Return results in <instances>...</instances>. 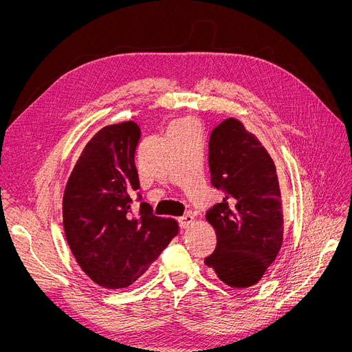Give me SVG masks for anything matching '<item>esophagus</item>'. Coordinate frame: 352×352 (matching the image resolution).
Returning a JSON list of instances; mask_svg holds the SVG:
<instances>
[{
  "label": "esophagus",
  "instance_id": "1",
  "mask_svg": "<svg viewBox=\"0 0 352 352\" xmlns=\"http://www.w3.org/2000/svg\"><path fill=\"white\" fill-rule=\"evenodd\" d=\"M178 221H179L181 228H190L195 223V219H194V217L191 214H187V215L181 217Z\"/></svg>",
  "mask_w": 352,
  "mask_h": 352
}]
</instances>
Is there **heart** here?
Returning a JSON list of instances; mask_svg holds the SVG:
<instances>
[{"instance_id": "obj_1", "label": "heart", "mask_w": 352, "mask_h": 352, "mask_svg": "<svg viewBox=\"0 0 352 352\" xmlns=\"http://www.w3.org/2000/svg\"><path fill=\"white\" fill-rule=\"evenodd\" d=\"M174 126H192V124L187 120H182V121H178L174 124Z\"/></svg>"}]
</instances>
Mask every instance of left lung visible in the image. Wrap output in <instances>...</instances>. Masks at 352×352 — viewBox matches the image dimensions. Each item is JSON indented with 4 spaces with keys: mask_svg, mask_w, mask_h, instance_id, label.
<instances>
[{
    "mask_svg": "<svg viewBox=\"0 0 352 352\" xmlns=\"http://www.w3.org/2000/svg\"><path fill=\"white\" fill-rule=\"evenodd\" d=\"M211 182L223 201L206 218L217 234L215 251L204 263L231 288L261 281L284 241V214L275 164L236 118L217 125L210 137Z\"/></svg>",
    "mask_w": 352,
    "mask_h": 352,
    "instance_id": "1",
    "label": "left lung"
}]
</instances>
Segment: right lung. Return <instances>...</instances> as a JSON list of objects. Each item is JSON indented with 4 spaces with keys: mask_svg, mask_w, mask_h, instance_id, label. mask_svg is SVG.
<instances>
[{
    "mask_svg": "<svg viewBox=\"0 0 352 352\" xmlns=\"http://www.w3.org/2000/svg\"><path fill=\"white\" fill-rule=\"evenodd\" d=\"M140 138L134 121L101 128L74 165L63 197L69 250L89 278L108 289L134 284L179 231L175 219L155 217L146 202L133 215Z\"/></svg>",
    "mask_w": 352,
    "mask_h": 352,
    "instance_id": "obj_1",
    "label": "right lung"
}]
</instances>
